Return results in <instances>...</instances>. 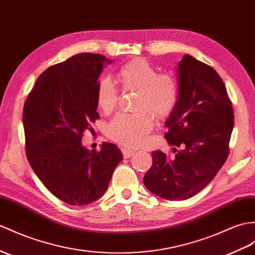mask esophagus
<instances>
[{"mask_svg":"<svg viewBox=\"0 0 255 255\" xmlns=\"http://www.w3.org/2000/svg\"><path fill=\"white\" fill-rule=\"evenodd\" d=\"M121 151H122V153H123V157L124 158H131L133 154L135 153V151L134 150H129V149H128V148H122L121 149Z\"/></svg>","mask_w":255,"mask_h":255,"instance_id":"esophagus-1","label":"esophagus"}]
</instances>
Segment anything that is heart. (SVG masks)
Wrapping results in <instances>:
<instances>
[{"label": "heart", "mask_w": 255, "mask_h": 255, "mask_svg": "<svg viewBox=\"0 0 255 255\" xmlns=\"http://www.w3.org/2000/svg\"><path fill=\"white\" fill-rule=\"evenodd\" d=\"M122 91H134L133 114H120L110 121L107 135L127 147H138L153 128V118L164 120L171 116L178 102V85L169 73H158L147 60L134 58L117 73ZM119 91L109 79H102L96 88V104L105 114H111L119 103Z\"/></svg>", "instance_id": "1"}]
</instances>
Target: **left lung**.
Returning a JSON list of instances; mask_svg holds the SVG:
<instances>
[{
    "label": "left lung",
    "mask_w": 255,
    "mask_h": 255,
    "mask_svg": "<svg viewBox=\"0 0 255 255\" xmlns=\"http://www.w3.org/2000/svg\"><path fill=\"white\" fill-rule=\"evenodd\" d=\"M178 102L165 126L176 154L152 151L145 176L148 190L166 200H186L212 181L229 153L234 109L225 84L212 67L184 55L178 63Z\"/></svg>",
    "instance_id": "1"
}]
</instances>
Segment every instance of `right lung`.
<instances>
[{"label": "right lung", "mask_w": 255, "mask_h": 255, "mask_svg": "<svg viewBox=\"0 0 255 255\" xmlns=\"http://www.w3.org/2000/svg\"><path fill=\"white\" fill-rule=\"evenodd\" d=\"M99 54L82 53L43 72L23 105L29 163L45 187L71 206H84L106 191L120 149L104 142L99 151L82 146L97 114L96 88L104 64Z\"/></svg>", "instance_id": "add662e5"}]
</instances>
